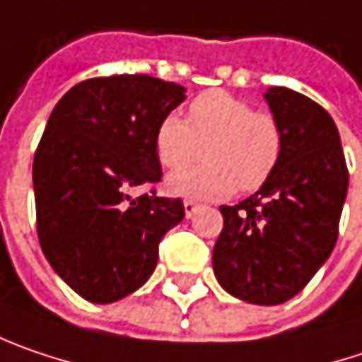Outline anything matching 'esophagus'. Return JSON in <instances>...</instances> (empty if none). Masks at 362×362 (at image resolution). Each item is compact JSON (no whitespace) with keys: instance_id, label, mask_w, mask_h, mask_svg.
Instances as JSON below:
<instances>
[{"instance_id":"obj_1","label":"esophagus","mask_w":362,"mask_h":362,"mask_svg":"<svg viewBox=\"0 0 362 362\" xmlns=\"http://www.w3.org/2000/svg\"><path fill=\"white\" fill-rule=\"evenodd\" d=\"M197 209H199V204L192 201H184V213H186V217H192L194 213H197Z\"/></svg>"}]
</instances>
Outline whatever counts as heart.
<instances>
[{"label": "heart", "mask_w": 362, "mask_h": 362, "mask_svg": "<svg viewBox=\"0 0 362 362\" xmlns=\"http://www.w3.org/2000/svg\"><path fill=\"white\" fill-rule=\"evenodd\" d=\"M204 163L168 178V190L184 199L217 201L240 190L252 192L276 170L283 156V129L274 115L254 110L227 92H204L188 106V122L161 118L156 153L163 168L180 170L202 156Z\"/></svg>", "instance_id": "heart-1"}]
</instances>
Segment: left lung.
Masks as SVG:
<instances>
[{
	"instance_id": "left-lung-1",
	"label": "left lung",
	"mask_w": 362,
	"mask_h": 362,
	"mask_svg": "<svg viewBox=\"0 0 362 362\" xmlns=\"http://www.w3.org/2000/svg\"><path fill=\"white\" fill-rule=\"evenodd\" d=\"M264 98L283 129V156L258 192L219 209L223 229L213 247V270L229 295L279 305L332 254L349 168L338 129L317 102L288 88H270Z\"/></svg>"
}]
</instances>
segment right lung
Instances as JSON below:
<instances>
[{"label": "right lung", "mask_w": 362, "mask_h": 362, "mask_svg": "<svg viewBox=\"0 0 362 362\" xmlns=\"http://www.w3.org/2000/svg\"><path fill=\"white\" fill-rule=\"evenodd\" d=\"M184 88L151 75L92 77L57 102L33 163L36 231L53 270L92 303L147 283L180 199L129 192L158 184L156 131Z\"/></svg>", "instance_id": "obj_1"}]
</instances>
